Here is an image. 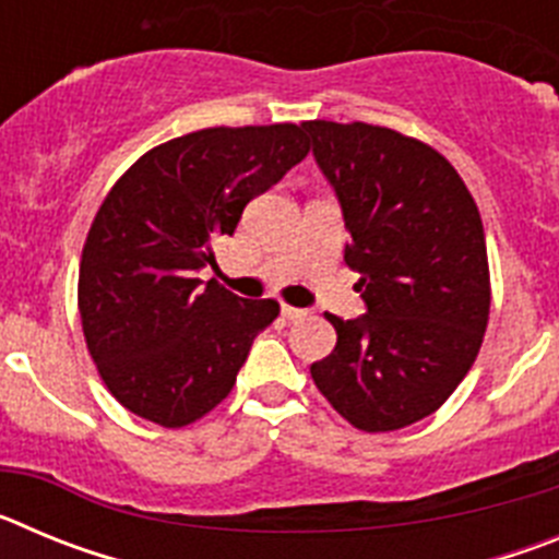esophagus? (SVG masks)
I'll return each mask as SVG.
<instances>
[{
  "label": "esophagus",
  "mask_w": 559,
  "mask_h": 559,
  "mask_svg": "<svg viewBox=\"0 0 559 559\" xmlns=\"http://www.w3.org/2000/svg\"><path fill=\"white\" fill-rule=\"evenodd\" d=\"M283 316L288 319V322H302V319H308L310 310L308 308H290V305H283Z\"/></svg>",
  "instance_id": "1"
}]
</instances>
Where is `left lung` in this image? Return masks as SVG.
I'll use <instances>...</instances> for the list:
<instances>
[{"instance_id":"8db88e82","label":"left lung","mask_w":559,"mask_h":559,"mask_svg":"<svg viewBox=\"0 0 559 559\" xmlns=\"http://www.w3.org/2000/svg\"><path fill=\"white\" fill-rule=\"evenodd\" d=\"M338 195L344 260L367 313L338 319L313 383L358 431L406 428L437 412L471 372L490 319L478 206L442 153L392 128L302 122Z\"/></svg>"}]
</instances>
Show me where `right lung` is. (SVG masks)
<instances>
[{"instance_id":"right-lung-1","label":"right lung","mask_w":559,"mask_h":559,"mask_svg":"<svg viewBox=\"0 0 559 559\" xmlns=\"http://www.w3.org/2000/svg\"><path fill=\"white\" fill-rule=\"evenodd\" d=\"M302 126L204 128L133 162L97 210L78 276L83 335L108 392L185 428L235 386L274 299H240L199 271L254 195L308 156Z\"/></svg>"}]
</instances>
